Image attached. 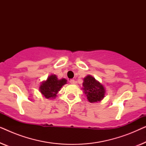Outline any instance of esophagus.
I'll return each instance as SVG.
<instances>
[{"mask_svg": "<svg viewBox=\"0 0 146 146\" xmlns=\"http://www.w3.org/2000/svg\"><path fill=\"white\" fill-rule=\"evenodd\" d=\"M70 84H75L76 81L74 80H71L70 81Z\"/></svg>", "mask_w": 146, "mask_h": 146, "instance_id": "34e87169", "label": "esophagus"}]
</instances>
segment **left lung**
I'll return each instance as SVG.
<instances>
[{"label":"left lung","mask_w":146,"mask_h":146,"mask_svg":"<svg viewBox=\"0 0 146 146\" xmlns=\"http://www.w3.org/2000/svg\"><path fill=\"white\" fill-rule=\"evenodd\" d=\"M82 90L90 103L100 102L106 94V89L103 84L96 80L91 75H87L83 79Z\"/></svg>","instance_id":"1"}]
</instances>
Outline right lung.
Returning a JSON list of instances; mask_svg holds the SVG:
<instances>
[{
    "instance_id": "right-lung-1",
    "label": "right lung",
    "mask_w": 146,
    "mask_h": 146,
    "mask_svg": "<svg viewBox=\"0 0 146 146\" xmlns=\"http://www.w3.org/2000/svg\"><path fill=\"white\" fill-rule=\"evenodd\" d=\"M66 84H67V80L65 78L58 79L56 75L51 74L46 80L42 82L39 91L45 98L54 99L62 87Z\"/></svg>"
}]
</instances>
